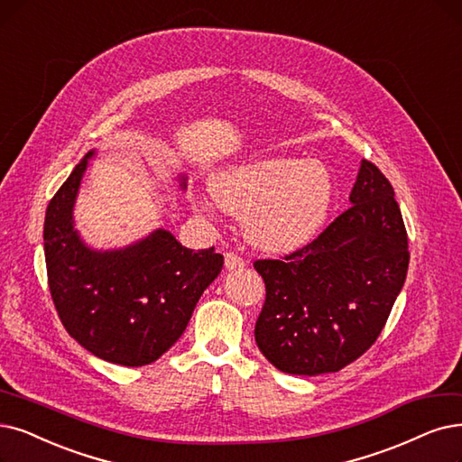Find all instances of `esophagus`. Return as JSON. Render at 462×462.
Returning a JSON list of instances; mask_svg holds the SVG:
<instances>
[{
	"label": "esophagus",
	"instance_id": "esophagus-1",
	"mask_svg": "<svg viewBox=\"0 0 462 462\" xmlns=\"http://www.w3.org/2000/svg\"><path fill=\"white\" fill-rule=\"evenodd\" d=\"M246 265V262L243 260L241 255H238L236 252H227L226 254V267L229 269V271H233V269H243Z\"/></svg>",
	"mask_w": 462,
	"mask_h": 462
}]
</instances>
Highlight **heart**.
Masks as SVG:
<instances>
[{
	"mask_svg": "<svg viewBox=\"0 0 462 462\" xmlns=\"http://www.w3.org/2000/svg\"><path fill=\"white\" fill-rule=\"evenodd\" d=\"M219 207L246 216V235L263 250L286 252L309 243L322 227L334 199L324 164L267 157L238 164L212 180Z\"/></svg>",
	"mask_w": 462,
	"mask_h": 462,
	"instance_id": "b5f03b06",
	"label": "heart"
}]
</instances>
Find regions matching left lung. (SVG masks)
Segmentation results:
<instances>
[{"mask_svg":"<svg viewBox=\"0 0 462 462\" xmlns=\"http://www.w3.org/2000/svg\"><path fill=\"white\" fill-rule=\"evenodd\" d=\"M348 199L315 241L254 262L265 282L255 343L284 374H331L360 358L405 282L408 233L391 181L364 159Z\"/></svg>","mask_w":462,"mask_h":462,"instance_id":"1","label":"left lung"}]
</instances>
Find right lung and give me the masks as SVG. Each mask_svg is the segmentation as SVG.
<instances>
[{
	"instance_id": "add662e5",
	"label": "right lung",
	"mask_w": 462,
	"mask_h": 462,
	"mask_svg": "<svg viewBox=\"0 0 462 462\" xmlns=\"http://www.w3.org/2000/svg\"><path fill=\"white\" fill-rule=\"evenodd\" d=\"M92 155L71 171L47 207L49 290L66 331L83 348L106 362L138 367L180 339L202 291L224 267V255L214 246L189 250L164 229L123 250L85 246L73 229V202Z\"/></svg>"
}]
</instances>
